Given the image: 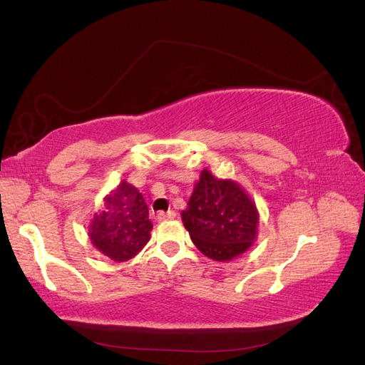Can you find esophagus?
I'll use <instances>...</instances> for the list:
<instances>
[{
    "instance_id": "34e87169",
    "label": "esophagus",
    "mask_w": 365,
    "mask_h": 365,
    "mask_svg": "<svg viewBox=\"0 0 365 365\" xmlns=\"http://www.w3.org/2000/svg\"><path fill=\"white\" fill-rule=\"evenodd\" d=\"M175 218V212L169 210V212H158L156 213V221L161 223V221H168V220H174Z\"/></svg>"
}]
</instances>
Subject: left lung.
Returning <instances> with one entry per match:
<instances>
[{
  "instance_id": "obj_1",
  "label": "left lung",
  "mask_w": 365,
  "mask_h": 365,
  "mask_svg": "<svg viewBox=\"0 0 365 365\" xmlns=\"http://www.w3.org/2000/svg\"><path fill=\"white\" fill-rule=\"evenodd\" d=\"M192 244L207 258L226 262L255 244L259 210L245 188L232 178H220L204 168L182 210Z\"/></svg>"
}]
</instances>
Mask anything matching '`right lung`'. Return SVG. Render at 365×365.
I'll return each instance as SVG.
<instances>
[{
	"label": "right lung",
	"mask_w": 365,
	"mask_h": 365,
	"mask_svg": "<svg viewBox=\"0 0 365 365\" xmlns=\"http://www.w3.org/2000/svg\"><path fill=\"white\" fill-rule=\"evenodd\" d=\"M153 230L144 196L123 178L104 197L103 210L88 225L91 245L112 261L133 259L150 240Z\"/></svg>",
	"instance_id": "obj_1"
}]
</instances>
